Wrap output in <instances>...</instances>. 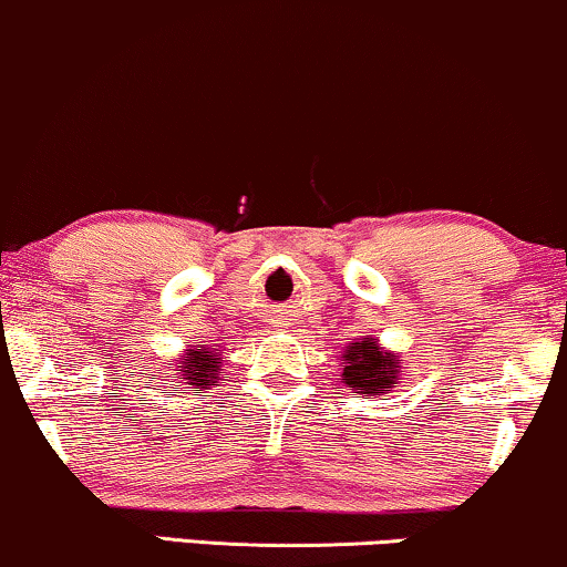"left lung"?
Returning a JSON list of instances; mask_svg holds the SVG:
<instances>
[{"label": "left lung", "mask_w": 567, "mask_h": 567, "mask_svg": "<svg viewBox=\"0 0 567 567\" xmlns=\"http://www.w3.org/2000/svg\"><path fill=\"white\" fill-rule=\"evenodd\" d=\"M342 382L363 398L386 395L400 384L403 361L395 350L382 348L377 337H358L342 350Z\"/></svg>", "instance_id": "8db88e82"}]
</instances>
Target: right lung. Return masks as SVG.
<instances>
[{
	"label": "right lung",
	"mask_w": 567,
	"mask_h": 567,
	"mask_svg": "<svg viewBox=\"0 0 567 567\" xmlns=\"http://www.w3.org/2000/svg\"><path fill=\"white\" fill-rule=\"evenodd\" d=\"M169 369L177 374V386L188 384L193 390H209L221 377V358L217 348L188 346L175 363H169Z\"/></svg>",
	"instance_id": "obj_1"
}]
</instances>
